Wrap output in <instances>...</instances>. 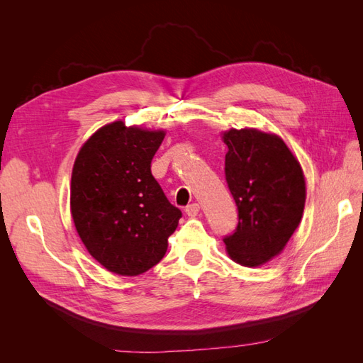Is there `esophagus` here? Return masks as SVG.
I'll list each match as a JSON object with an SVG mask.
<instances>
[{"mask_svg":"<svg viewBox=\"0 0 363 363\" xmlns=\"http://www.w3.org/2000/svg\"><path fill=\"white\" fill-rule=\"evenodd\" d=\"M186 213H188V216H191V218H195L200 213V204H196V203L189 204L188 207H186Z\"/></svg>","mask_w":363,"mask_h":363,"instance_id":"34e87169","label":"esophagus"}]
</instances>
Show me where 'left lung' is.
Returning a JSON list of instances; mask_svg holds the SVG:
<instances>
[{"label":"left lung","instance_id":"obj_1","mask_svg":"<svg viewBox=\"0 0 363 363\" xmlns=\"http://www.w3.org/2000/svg\"><path fill=\"white\" fill-rule=\"evenodd\" d=\"M221 138L228 148L225 179L239 211L236 232L224 239L227 255L242 267H262L280 255L301 223L303 168L271 131L230 128Z\"/></svg>","mask_w":363,"mask_h":363}]
</instances>
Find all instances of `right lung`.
I'll list each match as a JSON object with an SVG mask.
<instances>
[{"mask_svg":"<svg viewBox=\"0 0 363 363\" xmlns=\"http://www.w3.org/2000/svg\"><path fill=\"white\" fill-rule=\"evenodd\" d=\"M167 131L113 121L82 145L71 175V216L107 271L135 277L162 260L182 212L151 174Z\"/></svg>","mask_w":363,"mask_h":363,"instance_id":"obj_1","label":"right lung"}]
</instances>
